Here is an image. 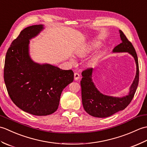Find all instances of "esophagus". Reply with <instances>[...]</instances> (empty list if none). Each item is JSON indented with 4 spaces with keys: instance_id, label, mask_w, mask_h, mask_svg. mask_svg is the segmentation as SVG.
I'll list each match as a JSON object with an SVG mask.
<instances>
[{
    "instance_id": "obj_1",
    "label": "esophagus",
    "mask_w": 147,
    "mask_h": 147,
    "mask_svg": "<svg viewBox=\"0 0 147 147\" xmlns=\"http://www.w3.org/2000/svg\"><path fill=\"white\" fill-rule=\"evenodd\" d=\"M74 80H78L80 78V74L78 73H74Z\"/></svg>"
}]
</instances>
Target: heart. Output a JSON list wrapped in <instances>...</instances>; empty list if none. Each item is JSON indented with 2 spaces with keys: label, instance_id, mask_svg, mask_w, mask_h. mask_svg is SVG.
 Returning <instances> with one entry per match:
<instances>
[{
  "label": "heart",
  "instance_id": "1",
  "mask_svg": "<svg viewBox=\"0 0 147 147\" xmlns=\"http://www.w3.org/2000/svg\"><path fill=\"white\" fill-rule=\"evenodd\" d=\"M97 47H98V45L96 44V43H90V44H89L88 45L86 46V47H85L84 49L82 50L81 51L77 52L76 54L78 56L82 57V56L85 55L87 54H88V53L93 51L95 49H96ZM72 62H74V61L72 60Z\"/></svg>",
  "mask_w": 147,
  "mask_h": 147
}]
</instances>
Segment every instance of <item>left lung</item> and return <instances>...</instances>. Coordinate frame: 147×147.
I'll use <instances>...</instances> for the list:
<instances>
[{"mask_svg":"<svg viewBox=\"0 0 147 147\" xmlns=\"http://www.w3.org/2000/svg\"><path fill=\"white\" fill-rule=\"evenodd\" d=\"M122 42L115 46L114 52H128L134 57L136 64V73L129 94L123 97H114L102 94L96 88L92 82L93 68H88L82 73L81 81L82 104L85 111L88 114L96 117H107L116 112L123 111L128 105L134 97L139 82V66L136 52L132 43L119 30Z\"/></svg>","mask_w":147,"mask_h":147,"instance_id":"8db88e82","label":"left lung"}]
</instances>
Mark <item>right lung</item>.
Returning a JSON list of instances; mask_svg holds the SVG:
<instances>
[{"mask_svg":"<svg viewBox=\"0 0 147 147\" xmlns=\"http://www.w3.org/2000/svg\"><path fill=\"white\" fill-rule=\"evenodd\" d=\"M43 29L42 24L26 28L7 50L4 69L8 94L21 110L35 115H47L57 111L62 90L73 82L72 70L40 64L29 55V40Z\"/></svg>","mask_w":147,"mask_h":147,"instance_id":"add662e5","label":"right lung"}]
</instances>
